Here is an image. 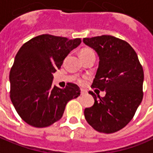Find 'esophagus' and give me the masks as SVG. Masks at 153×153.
<instances>
[{"label": "esophagus", "instance_id": "34e87169", "mask_svg": "<svg viewBox=\"0 0 153 153\" xmlns=\"http://www.w3.org/2000/svg\"><path fill=\"white\" fill-rule=\"evenodd\" d=\"M85 94H87V91L84 90V89H81V95L83 96V95H85Z\"/></svg>", "mask_w": 153, "mask_h": 153}]
</instances>
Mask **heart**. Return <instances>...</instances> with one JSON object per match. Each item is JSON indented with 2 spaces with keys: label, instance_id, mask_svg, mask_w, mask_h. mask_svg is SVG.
Segmentation results:
<instances>
[{
  "label": "heart",
  "instance_id": "1",
  "mask_svg": "<svg viewBox=\"0 0 153 153\" xmlns=\"http://www.w3.org/2000/svg\"><path fill=\"white\" fill-rule=\"evenodd\" d=\"M80 55L81 56H86V55H95L94 53V51L92 49L89 48H83L82 51H81V53H80ZM78 82L79 84H83L84 82H85V79H79L78 80Z\"/></svg>",
  "mask_w": 153,
  "mask_h": 153
}]
</instances>
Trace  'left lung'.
Wrapping results in <instances>:
<instances>
[{
  "label": "left lung",
  "mask_w": 153,
  "mask_h": 153,
  "mask_svg": "<svg viewBox=\"0 0 153 153\" xmlns=\"http://www.w3.org/2000/svg\"><path fill=\"white\" fill-rule=\"evenodd\" d=\"M82 41L99 56L91 88L106 93L100 97L89 92L95 103L85 108L84 116L96 131L114 133L131 122L143 100V67L135 51L125 40L104 35Z\"/></svg>",
  "instance_id": "left-lung-1"
}]
</instances>
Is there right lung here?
<instances>
[{
  "mask_svg": "<svg viewBox=\"0 0 153 153\" xmlns=\"http://www.w3.org/2000/svg\"><path fill=\"white\" fill-rule=\"evenodd\" d=\"M81 39L48 34L34 37L20 48L10 72V99L17 113L29 125L42 128L62 118L69 100L80 95L68 82L64 89L53 86V75Z\"/></svg>",
  "mask_w": 153,
  "mask_h": 153,
  "instance_id": "right-lung-1",
  "label": "right lung"
}]
</instances>
